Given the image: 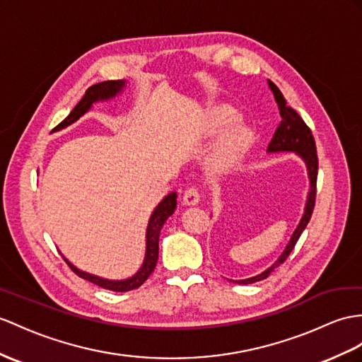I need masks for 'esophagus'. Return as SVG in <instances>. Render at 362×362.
Masks as SVG:
<instances>
[{"instance_id":"obj_1","label":"esophagus","mask_w":362,"mask_h":362,"mask_svg":"<svg viewBox=\"0 0 362 362\" xmlns=\"http://www.w3.org/2000/svg\"><path fill=\"white\" fill-rule=\"evenodd\" d=\"M199 199H201L199 190L195 186L186 189V192H184V195H182V201H184V204H186V206H197Z\"/></svg>"}]
</instances>
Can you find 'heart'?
<instances>
[{"instance_id": "1", "label": "heart", "mask_w": 362, "mask_h": 362, "mask_svg": "<svg viewBox=\"0 0 362 362\" xmlns=\"http://www.w3.org/2000/svg\"><path fill=\"white\" fill-rule=\"evenodd\" d=\"M232 119H233V113L228 109H221L211 115L209 124L211 129H216V127H223L228 124ZM249 141H250V132L247 127L244 126L230 127L214 148L211 160L219 164L233 160V158L240 155L243 148L249 144Z\"/></svg>"}]
</instances>
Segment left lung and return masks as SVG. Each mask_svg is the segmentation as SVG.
<instances>
[{
  "instance_id": "obj_1",
  "label": "left lung",
  "mask_w": 362,
  "mask_h": 362,
  "mask_svg": "<svg viewBox=\"0 0 362 362\" xmlns=\"http://www.w3.org/2000/svg\"><path fill=\"white\" fill-rule=\"evenodd\" d=\"M270 90L273 92V96H275V101L278 104L279 115H281V122L273 135L270 144L267 147V153H279V152H293L298 155L305 164L307 175H308V182H310V187H308L307 193V201H305V207H304V214L299 219V223L295 228V232L290 238V241L287 243L284 252L279 255V258L272 264L269 269L261 272L259 275H255L247 279H238L233 281L236 284H253L257 281L266 279L270 273L279 267L283 264L290 252L293 250L295 244L298 243L299 236L304 232V228L307 227L308 221H310L312 214H313V207H315V198H316V176H318V155H316V146H315V139L310 129L307 127L303 118L299 117L296 110H293L290 105L287 104L284 95L281 93L278 87L269 81Z\"/></svg>"
}]
</instances>
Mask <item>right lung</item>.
I'll return each instance as SVG.
<instances>
[{
    "instance_id": "add662e5",
    "label": "right lung",
    "mask_w": 362,
    "mask_h": 362,
    "mask_svg": "<svg viewBox=\"0 0 362 362\" xmlns=\"http://www.w3.org/2000/svg\"><path fill=\"white\" fill-rule=\"evenodd\" d=\"M126 87V81L124 79H117V81H104V83H98L93 84L92 87L86 90V95L83 96V100L79 101L75 109L69 113V117L59 122V124L55 127V130H61L66 129L67 126L74 124L75 121H78L79 118L83 117L84 113L89 112L92 109V105L98 101H109L112 98H115L118 93L122 92V89ZM176 209V192H172L167 195L165 198H163V201L155 207V210L152 211L151 219H148L147 224V230H146V255H144V261L141 264L139 270L135 273L134 276H130L127 279H105L101 276L92 275V273H87L76 269L72 262H70L67 258H64V261L67 262V266L72 269L79 278L90 281V283L100 286L103 288L107 290H113V292H129V290L138 288L141 284H144V281L152 275V272L156 267V261H158V252H160V233L161 228L164 226V223L167 221Z\"/></svg>"
}]
</instances>
